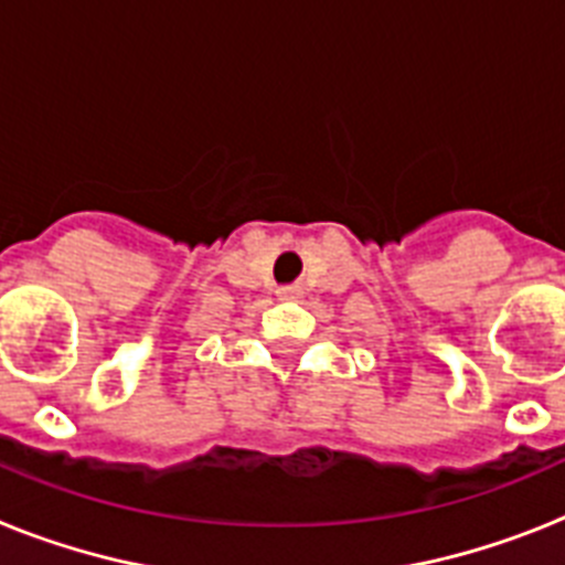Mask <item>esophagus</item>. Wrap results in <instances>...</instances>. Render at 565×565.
Masks as SVG:
<instances>
[{
	"instance_id": "1",
	"label": "esophagus",
	"mask_w": 565,
	"mask_h": 565,
	"mask_svg": "<svg viewBox=\"0 0 565 565\" xmlns=\"http://www.w3.org/2000/svg\"><path fill=\"white\" fill-rule=\"evenodd\" d=\"M277 297L279 299H288V302H291V299H299L302 297V291H299V286H282L277 291Z\"/></svg>"
}]
</instances>
